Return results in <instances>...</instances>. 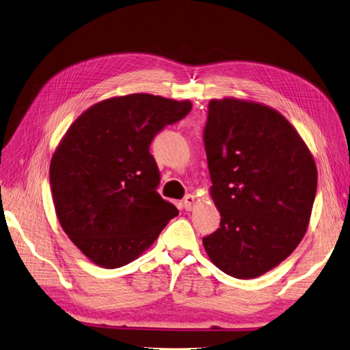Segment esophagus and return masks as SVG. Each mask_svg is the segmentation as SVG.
<instances>
[{
  "label": "esophagus",
  "mask_w": 350,
  "mask_h": 350,
  "mask_svg": "<svg viewBox=\"0 0 350 350\" xmlns=\"http://www.w3.org/2000/svg\"><path fill=\"white\" fill-rule=\"evenodd\" d=\"M196 203H197V200H196V197H194L193 194H187V196L185 197L183 204H185V208H186L187 211H191V210L196 207Z\"/></svg>",
  "instance_id": "1"
}]
</instances>
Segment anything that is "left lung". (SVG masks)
Instances as JSON below:
<instances>
[{"label":"left lung","mask_w":350,"mask_h":350,"mask_svg":"<svg viewBox=\"0 0 350 350\" xmlns=\"http://www.w3.org/2000/svg\"><path fill=\"white\" fill-rule=\"evenodd\" d=\"M204 146L220 227L203 239L226 275L254 279L293 253L309 227L317 169L284 116L234 97L210 100Z\"/></svg>","instance_id":"obj_1"}]
</instances>
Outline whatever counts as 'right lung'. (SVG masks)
Returning <instances> with one entry per match:
<instances>
[{"label":"right lung","mask_w":350,"mask_h":350,"mask_svg":"<svg viewBox=\"0 0 350 350\" xmlns=\"http://www.w3.org/2000/svg\"><path fill=\"white\" fill-rule=\"evenodd\" d=\"M190 110V100L111 97L91 105L59 140L50 163L55 215L94 265L116 269L139 259L178 215L156 191L160 176L148 147Z\"/></svg>","instance_id":"1"}]
</instances>
